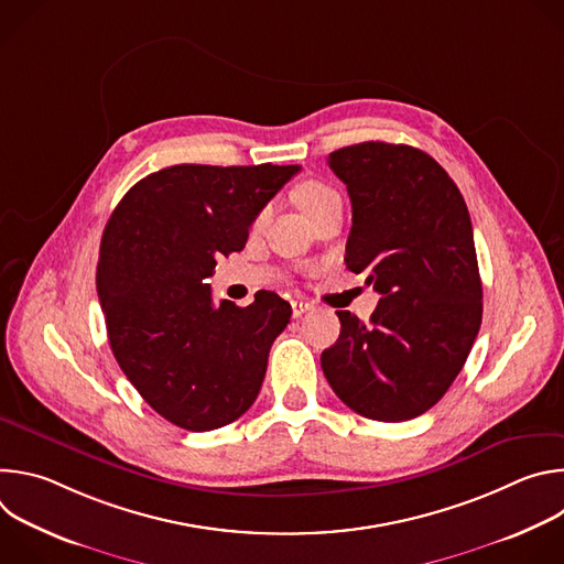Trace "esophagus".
<instances>
[{"label":"esophagus","mask_w":564,"mask_h":564,"mask_svg":"<svg viewBox=\"0 0 564 564\" xmlns=\"http://www.w3.org/2000/svg\"><path fill=\"white\" fill-rule=\"evenodd\" d=\"M307 310H312V303H307V301H292V316L294 318L303 316Z\"/></svg>","instance_id":"esophagus-1"}]
</instances>
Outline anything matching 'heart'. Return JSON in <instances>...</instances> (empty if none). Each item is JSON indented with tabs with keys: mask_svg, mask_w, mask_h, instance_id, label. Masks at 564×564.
Masks as SVG:
<instances>
[{
	"mask_svg": "<svg viewBox=\"0 0 564 564\" xmlns=\"http://www.w3.org/2000/svg\"><path fill=\"white\" fill-rule=\"evenodd\" d=\"M294 198L299 203V207L310 216V218H316L321 212L328 209L330 205L335 203H341L339 194L321 181H305L301 183L296 189H294ZM268 214V209H263L259 214V220H263Z\"/></svg>",
	"mask_w": 564,
	"mask_h": 564,
	"instance_id": "b5f03b06",
	"label": "heart"
}]
</instances>
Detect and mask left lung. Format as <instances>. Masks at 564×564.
I'll return each instance as SVG.
<instances>
[{
  "label": "left lung",
  "instance_id": "left-lung-1",
  "mask_svg": "<svg viewBox=\"0 0 564 564\" xmlns=\"http://www.w3.org/2000/svg\"><path fill=\"white\" fill-rule=\"evenodd\" d=\"M346 183V268L381 294L368 324L339 310L341 335L321 355L337 397L377 422L433 409L459 375L481 324V281L466 203L429 153L359 142L328 155Z\"/></svg>",
  "mask_w": 564,
  "mask_h": 564
}]
</instances>
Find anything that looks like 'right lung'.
I'll use <instances>...</instances> for the list:
<instances>
[{
	"label": "right lung",
	"mask_w": 564,
	"mask_h": 564,
	"mask_svg": "<svg viewBox=\"0 0 564 564\" xmlns=\"http://www.w3.org/2000/svg\"><path fill=\"white\" fill-rule=\"evenodd\" d=\"M299 165H174L138 181L100 243L98 299L113 357L147 404L203 433L243 415L261 390L292 307L261 292L248 307L212 301L216 261L248 231Z\"/></svg>",
	"instance_id": "right-lung-1"
}]
</instances>
